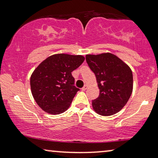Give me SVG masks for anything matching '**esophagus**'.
<instances>
[{"label": "esophagus", "mask_w": 158, "mask_h": 158, "mask_svg": "<svg viewBox=\"0 0 158 158\" xmlns=\"http://www.w3.org/2000/svg\"><path fill=\"white\" fill-rule=\"evenodd\" d=\"M87 88H88V85H85V86H84V87H82V89H82L83 90V91H85V90L86 89H87Z\"/></svg>", "instance_id": "esophagus-1"}]
</instances>
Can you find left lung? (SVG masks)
Listing matches in <instances>:
<instances>
[{
    "mask_svg": "<svg viewBox=\"0 0 158 158\" xmlns=\"http://www.w3.org/2000/svg\"><path fill=\"white\" fill-rule=\"evenodd\" d=\"M88 66L96 77L100 95L92 100L99 115L109 116L119 112L131 97L133 74L130 67L114 54L86 55Z\"/></svg>",
    "mask_w": 158,
    "mask_h": 158,
    "instance_id": "obj_1",
    "label": "left lung"
}]
</instances>
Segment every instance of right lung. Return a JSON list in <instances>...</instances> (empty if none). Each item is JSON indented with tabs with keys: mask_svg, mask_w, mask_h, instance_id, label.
<instances>
[{
	"mask_svg": "<svg viewBox=\"0 0 158 158\" xmlns=\"http://www.w3.org/2000/svg\"><path fill=\"white\" fill-rule=\"evenodd\" d=\"M81 55L54 54L44 60L30 77L31 94L42 110L58 115L69 108L79 88L71 72L85 60Z\"/></svg>",
	"mask_w": 158,
	"mask_h": 158,
	"instance_id": "right-lung-1",
	"label": "right lung"
}]
</instances>
